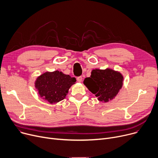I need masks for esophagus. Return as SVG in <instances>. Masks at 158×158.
<instances>
[{
    "instance_id": "esophagus-1",
    "label": "esophagus",
    "mask_w": 158,
    "mask_h": 158,
    "mask_svg": "<svg viewBox=\"0 0 158 158\" xmlns=\"http://www.w3.org/2000/svg\"><path fill=\"white\" fill-rule=\"evenodd\" d=\"M77 81L78 82H81L82 81V77H78L77 78Z\"/></svg>"
}]
</instances>
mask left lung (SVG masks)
I'll return each instance as SVG.
<instances>
[{"label": "left lung", "mask_w": 158, "mask_h": 158, "mask_svg": "<svg viewBox=\"0 0 158 158\" xmlns=\"http://www.w3.org/2000/svg\"><path fill=\"white\" fill-rule=\"evenodd\" d=\"M124 77L118 71L106 68L95 69L90 77L83 81L87 89L98 98V100L107 103L114 99L123 85Z\"/></svg>", "instance_id": "left-lung-1"}]
</instances>
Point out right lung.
I'll use <instances>...</instances> for the list:
<instances>
[{
    "label": "right lung",
    "mask_w": 158,
    "mask_h": 158,
    "mask_svg": "<svg viewBox=\"0 0 158 158\" xmlns=\"http://www.w3.org/2000/svg\"><path fill=\"white\" fill-rule=\"evenodd\" d=\"M76 81L75 78L56 70L43 73L37 77L34 84L41 98L50 104H55L66 97L69 89Z\"/></svg>",
    "instance_id": "1"
}]
</instances>
